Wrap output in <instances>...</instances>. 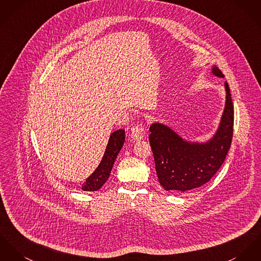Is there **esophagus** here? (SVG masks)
Here are the masks:
<instances>
[{
	"label": "esophagus",
	"mask_w": 261,
	"mask_h": 261,
	"mask_svg": "<svg viewBox=\"0 0 261 261\" xmlns=\"http://www.w3.org/2000/svg\"><path fill=\"white\" fill-rule=\"evenodd\" d=\"M144 134H145V128L141 124L135 125L131 128V137L134 140L138 141L143 139Z\"/></svg>",
	"instance_id": "34e87169"
}]
</instances>
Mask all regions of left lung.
<instances>
[{"mask_svg":"<svg viewBox=\"0 0 261 261\" xmlns=\"http://www.w3.org/2000/svg\"><path fill=\"white\" fill-rule=\"evenodd\" d=\"M213 73L223 77L219 67ZM226 101L221 125L216 135L204 144L182 140L169 127L155 123L150 127V146L161 185L167 191L186 192L211 180L221 168L230 148L234 112L231 95L225 82Z\"/></svg>","mask_w":261,"mask_h":261,"instance_id":"8db88e82","label":"left lung"}]
</instances>
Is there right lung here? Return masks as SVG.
<instances>
[{"label": "right lung", "mask_w": 261, "mask_h": 261, "mask_svg": "<svg viewBox=\"0 0 261 261\" xmlns=\"http://www.w3.org/2000/svg\"><path fill=\"white\" fill-rule=\"evenodd\" d=\"M125 141V131L119 129L110 135L105 153L101 160L99 166L92 173L90 177L86 179V181L82 186L83 191L94 192L99 190L103 184L108 180L113 164L116 160L118 153L120 152L123 143Z\"/></svg>", "instance_id": "obj_1"}]
</instances>
